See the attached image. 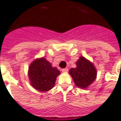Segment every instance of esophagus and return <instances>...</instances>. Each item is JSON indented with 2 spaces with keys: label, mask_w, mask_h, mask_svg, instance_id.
I'll return each mask as SVG.
<instances>
[{
  "label": "esophagus",
  "mask_w": 121,
  "mask_h": 121,
  "mask_svg": "<svg viewBox=\"0 0 121 121\" xmlns=\"http://www.w3.org/2000/svg\"><path fill=\"white\" fill-rule=\"evenodd\" d=\"M61 71H62V72H67L68 71V68H63V69H62V70H61Z\"/></svg>",
  "instance_id": "34e87169"
}]
</instances>
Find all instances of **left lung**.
Returning <instances> with one entry per match:
<instances>
[{
    "label": "left lung",
    "instance_id": "left-lung-1",
    "mask_svg": "<svg viewBox=\"0 0 121 121\" xmlns=\"http://www.w3.org/2000/svg\"><path fill=\"white\" fill-rule=\"evenodd\" d=\"M77 67L69 71L75 85L79 88H85L96 78L97 71L92 63L81 56L76 63Z\"/></svg>",
    "mask_w": 121,
    "mask_h": 121
}]
</instances>
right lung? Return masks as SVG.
<instances>
[{
	"instance_id": "add662e5",
	"label": "right lung",
	"mask_w": 121,
	"mask_h": 121,
	"mask_svg": "<svg viewBox=\"0 0 121 121\" xmlns=\"http://www.w3.org/2000/svg\"><path fill=\"white\" fill-rule=\"evenodd\" d=\"M60 72L51 63L42 58L35 60L29 68V78L33 87L41 92H46L55 85L57 76Z\"/></svg>"
}]
</instances>
